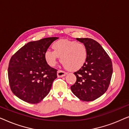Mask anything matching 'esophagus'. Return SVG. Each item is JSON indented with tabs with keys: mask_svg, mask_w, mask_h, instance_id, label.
<instances>
[{
	"mask_svg": "<svg viewBox=\"0 0 129 129\" xmlns=\"http://www.w3.org/2000/svg\"><path fill=\"white\" fill-rule=\"evenodd\" d=\"M67 75L66 72L61 71V70H58L57 72V76L58 77H62L65 76Z\"/></svg>",
	"mask_w": 129,
	"mask_h": 129,
	"instance_id": "34e87169",
	"label": "esophagus"
}]
</instances>
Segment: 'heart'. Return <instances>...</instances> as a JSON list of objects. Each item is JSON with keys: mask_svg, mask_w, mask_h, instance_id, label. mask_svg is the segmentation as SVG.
I'll return each instance as SVG.
<instances>
[{"mask_svg": "<svg viewBox=\"0 0 129 129\" xmlns=\"http://www.w3.org/2000/svg\"><path fill=\"white\" fill-rule=\"evenodd\" d=\"M53 51L47 50L44 53V58L50 67L56 64L59 57L63 66L70 71L80 69L87 60L88 52L83 43L75 40H59L52 45Z\"/></svg>", "mask_w": 129, "mask_h": 129, "instance_id": "obj_1", "label": "heart"}]
</instances>
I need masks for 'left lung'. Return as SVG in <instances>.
<instances>
[{"instance_id":"obj_1","label":"left lung","mask_w":129,"mask_h":129,"mask_svg":"<svg viewBox=\"0 0 129 129\" xmlns=\"http://www.w3.org/2000/svg\"><path fill=\"white\" fill-rule=\"evenodd\" d=\"M76 39L86 46L88 56L84 66L74 73L76 82L70 89L82 101H93L102 96L108 89L113 73L112 62L96 40L90 38Z\"/></svg>"}]
</instances>
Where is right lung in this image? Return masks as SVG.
Wrapping results in <instances>:
<instances>
[{"instance_id":"1","label":"right lung","mask_w":129,"mask_h":129,"mask_svg":"<svg viewBox=\"0 0 129 129\" xmlns=\"http://www.w3.org/2000/svg\"><path fill=\"white\" fill-rule=\"evenodd\" d=\"M57 39L52 37L30 42L12 56L8 78L12 92L20 99L36 104L49 94L57 78V70L47 64L44 53Z\"/></svg>"}]
</instances>
